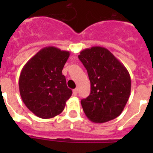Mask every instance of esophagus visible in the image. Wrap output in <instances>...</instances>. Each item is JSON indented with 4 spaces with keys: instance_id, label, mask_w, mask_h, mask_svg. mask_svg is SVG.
<instances>
[{
    "instance_id": "34e87169",
    "label": "esophagus",
    "mask_w": 153,
    "mask_h": 153,
    "mask_svg": "<svg viewBox=\"0 0 153 153\" xmlns=\"http://www.w3.org/2000/svg\"><path fill=\"white\" fill-rule=\"evenodd\" d=\"M77 94H78V89H73V95H77Z\"/></svg>"
}]
</instances>
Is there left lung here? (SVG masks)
Listing matches in <instances>:
<instances>
[{"label":"left lung","instance_id":"obj_1","mask_svg":"<svg viewBox=\"0 0 153 153\" xmlns=\"http://www.w3.org/2000/svg\"><path fill=\"white\" fill-rule=\"evenodd\" d=\"M78 58L87 70L91 84L90 94L81 101L86 117L99 124L115 119L124 110L130 95L129 72L104 47L84 49Z\"/></svg>","mask_w":153,"mask_h":153}]
</instances>
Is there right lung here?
I'll list each match as a JSON object with an SVG mask.
<instances>
[{
	"label": "right lung",
	"mask_w": 153,
	"mask_h": 153,
	"mask_svg": "<svg viewBox=\"0 0 153 153\" xmlns=\"http://www.w3.org/2000/svg\"><path fill=\"white\" fill-rule=\"evenodd\" d=\"M69 52L47 47L37 52L21 70L19 90L29 110L41 118H52L64 110L72 91L62 69Z\"/></svg>",
	"instance_id": "1"
}]
</instances>
